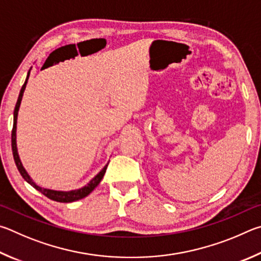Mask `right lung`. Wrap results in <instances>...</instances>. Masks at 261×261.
<instances>
[{
    "instance_id": "obj_1",
    "label": "right lung",
    "mask_w": 261,
    "mask_h": 261,
    "mask_svg": "<svg viewBox=\"0 0 261 261\" xmlns=\"http://www.w3.org/2000/svg\"><path fill=\"white\" fill-rule=\"evenodd\" d=\"M30 76V72L29 74H27L26 77V81L25 84L22 85L21 89H20V93L19 96H18V99H17V103H16V107H15V111H13V127H12V132H11V147H12V154H13V159H15V163H16V166L18 168V171L21 174V176L24 177V180L29 182V184L34 187L36 190H39L41 194H43L45 197H48L50 199L55 200V202H59V203H71V202H74V200H79L81 198L86 197L87 195H89L91 191H93L96 187L98 186V184L100 182V180L103 179V176L105 174V172H107V168L108 165H105L104 168L102 171H100L97 175H96L93 180H91L88 185L84 188L81 189H77V190H72V191H55V190H49V189H43L41 188V187L36 186L33 181H32L31 177L27 174L26 171L24 170V167H22L21 163H20V159L18 157V153H17V147H16V127H17V116H18V110H19L20 107V102H21V98H22V94H24V90L26 88V84H27V79H29Z\"/></svg>"
}]
</instances>
